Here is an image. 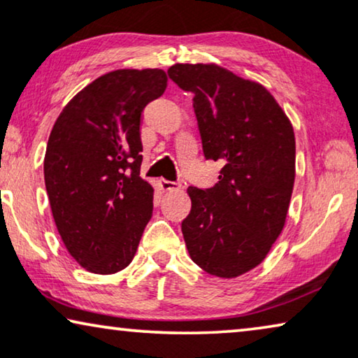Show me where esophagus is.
Wrapping results in <instances>:
<instances>
[{"label":"esophagus","mask_w":358,"mask_h":358,"mask_svg":"<svg viewBox=\"0 0 358 358\" xmlns=\"http://www.w3.org/2000/svg\"><path fill=\"white\" fill-rule=\"evenodd\" d=\"M158 184H159V189L164 190V192H173V190H179V189H180V185L173 182V180L159 179Z\"/></svg>","instance_id":"34e87169"}]
</instances>
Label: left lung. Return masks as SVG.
<instances>
[{
    "label": "left lung",
    "instance_id": "obj_1",
    "mask_svg": "<svg viewBox=\"0 0 358 358\" xmlns=\"http://www.w3.org/2000/svg\"><path fill=\"white\" fill-rule=\"evenodd\" d=\"M168 75L194 94L205 158L223 163L212 189H187L185 246L210 275L239 277L267 257L285 227L295 184L292 122L261 83L215 63H176Z\"/></svg>",
    "mask_w": 358,
    "mask_h": 358
}]
</instances>
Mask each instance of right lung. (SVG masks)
<instances>
[{"label":"right lung","instance_id":"add662e5","mask_svg":"<svg viewBox=\"0 0 358 358\" xmlns=\"http://www.w3.org/2000/svg\"><path fill=\"white\" fill-rule=\"evenodd\" d=\"M166 86L159 68L106 73L63 107L48 136L43 176L53 220L87 272L129 266L153 215L155 189L140 178V125Z\"/></svg>","mask_w":358,"mask_h":358}]
</instances>
